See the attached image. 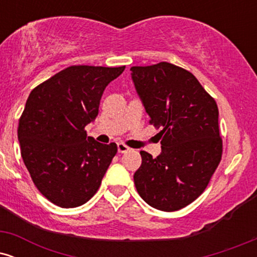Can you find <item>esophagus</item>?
<instances>
[{
	"mask_svg": "<svg viewBox=\"0 0 257 257\" xmlns=\"http://www.w3.org/2000/svg\"><path fill=\"white\" fill-rule=\"evenodd\" d=\"M117 150H118L119 153H125V152H128L131 149H129L126 145H124L123 143H118L117 144Z\"/></svg>",
	"mask_w": 257,
	"mask_h": 257,
	"instance_id": "34e87169",
	"label": "esophagus"
}]
</instances>
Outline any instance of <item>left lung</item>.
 <instances>
[{
    "mask_svg": "<svg viewBox=\"0 0 257 257\" xmlns=\"http://www.w3.org/2000/svg\"><path fill=\"white\" fill-rule=\"evenodd\" d=\"M131 71L150 123L162 129L161 155L140 152L135 187L152 208L179 210L203 193L221 161L217 105L192 73L173 64Z\"/></svg>",
    "mask_w": 257,
    "mask_h": 257,
    "instance_id": "left-lung-1",
    "label": "left lung"
}]
</instances>
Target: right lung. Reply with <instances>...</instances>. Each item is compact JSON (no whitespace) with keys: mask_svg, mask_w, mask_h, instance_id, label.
Masks as SVG:
<instances>
[{"mask_svg":"<svg viewBox=\"0 0 257 257\" xmlns=\"http://www.w3.org/2000/svg\"><path fill=\"white\" fill-rule=\"evenodd\" d=\"M125 66H70L37 85L19 119L18 140L32 181L61 208L87 203L117 153L87 137L84 126L96 118L105 88Z\"/></svg>","mask_w":257,"mask_h":257,"instance_id":"add662e5","label":"right lung"}]
</instances>
